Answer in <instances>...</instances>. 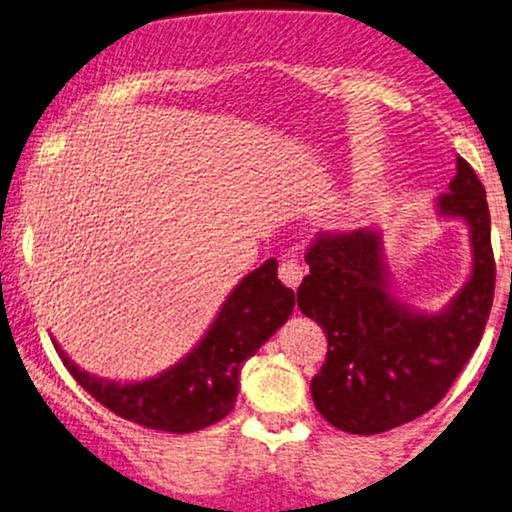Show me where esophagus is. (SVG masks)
<instances>
[{
  "label": "esophagus",
  "instance_id": "obj_1",
  "mask_svg": "<svg viewBox=\"0 0 512 512\" xmlns=\"http://www.w3.org/2000/svg\"><path fill=\"white\" fill-rule=\"evenodd\" d=\"M302 276H304V271L297 260H283L281 267H278V278H281L283 286H288L290 290L300 288Z\"/></svg>",
  "mask_w": 512,
  "mask_h": 512
}]
</instances>
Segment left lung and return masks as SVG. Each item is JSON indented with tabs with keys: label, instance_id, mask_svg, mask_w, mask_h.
Wrapping results in <instances>:
<instances>
[{
	"label": "left lung",
	"instance_id": "left-lung-1",
	"mask_svg": "<svg viewBox=\"0 0 512 512\" xmlns=\"http://www.w3.org/2000/svg\"><path fill=\"white\" fill-rule=\"evenodd\" d=\"M437 215L470 229L472 271L439 312H423L392 293L380 229L321 234L304 260L309 274L297 307L328 338L312 380V399L333 428L352 435L411 423L449 392L480 345L496 286L487 191L463 158Z\"/></svg>",
	"mask_w": 512,
	"mask_h": 512
}]
</instances>
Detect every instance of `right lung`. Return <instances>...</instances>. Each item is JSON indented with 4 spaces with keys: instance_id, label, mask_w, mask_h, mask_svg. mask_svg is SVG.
Returning <instances> with one entry per match:
<instances>
[{
    "instance_id": "1",
    "label": "right lung",
    "mask_w": 512,
    "mask_h": 512,
    "mask_svg": "<svg viewBox=\"0 0 512 512\" xmlns=\"http://www.w3.org/2000/svg\"><path fill=\"white\" fill-rule=\"evenodd\" d=\"M276 274L278 262L267 260L243 276L198 345L153 378L137 383L96 378L82 371L56 340L54 347L77 383L115 416L174 435L203 430L229 416L243 364L293 314L295 293Z\"/></svg>"
}]
</instances>
